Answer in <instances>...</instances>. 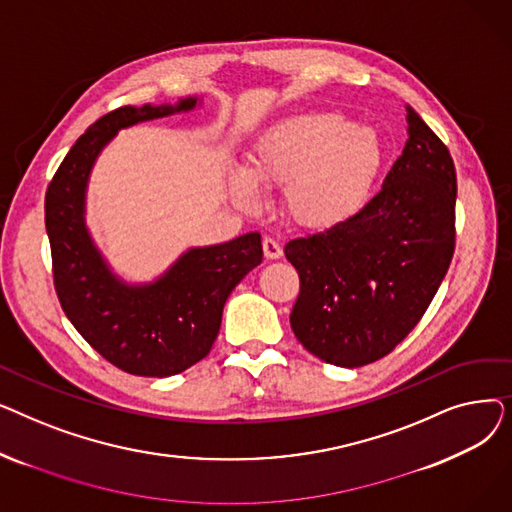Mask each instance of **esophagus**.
Returning <instances> with one entry per match:
<instances>
[{"mask_svg": "<svg viewBox=\"0 0 512 512\" xmlns=\"http://www.w3.org/2000/svg\"><path fill=\"white\" fill-rule=\"evenodd\" d=\"M263 255H265L267 259H278V257H282V247L278 245V240H274V238H270V236H265V238H263Z\"/></svg>", "mask_w": 512, "mask_h": 512, "instance_id": "34e87169", "label": "esophagus"}]
</instances>
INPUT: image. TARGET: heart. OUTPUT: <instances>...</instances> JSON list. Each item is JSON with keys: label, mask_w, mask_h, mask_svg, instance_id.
<instances>
[{"label": "heart", "mask_w": 512, "mask_h": 512, "mask_svg": "<svg viewBox=\"0 0 512 512\" xmlns=\"http://www.w3.org/2000/svg\"><path fill=\"white\" fill-rule=\"evenodd\" d=\"M375 132L336 112L286 118L267 130L249 155L247 170L230 176L236 201L255 207L257 184L286 186V207L309 228H330L367 203L382 170Z\"/></svg>", "instance_id": "heart-1"}]
</instances>
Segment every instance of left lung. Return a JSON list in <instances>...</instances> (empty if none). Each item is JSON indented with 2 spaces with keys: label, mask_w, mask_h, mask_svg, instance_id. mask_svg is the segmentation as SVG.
Returning <instances> with one entry per match:
<instances>
[{
  "label": "left lung",
  "mask_w": 512,
  "mask_h": 512,
  "mask_svg": "<svg viewBox=\"0 0 512 512\" xmlns=\"http://www.w3.org/2000/svg\"><path fill=\"white\" fill-rule=\"evenodd\" d=\"M409 139L359 213L284 247L301 292L294 336L321 361L361 367L392 353L427 311L454 253L456 172L409 107Z\"/></svg>",
  "instance_id": "obj_1"
}]
</instances>
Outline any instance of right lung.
Instances as JSON below:
<instances>
[{"label": "right lung", "mask_w": 512, "mask_h": 512, "mask_svg": "<svg viewBox=\"0 0 512 512\" xmlns=\"http://www.w3.org/2000/svg\"><path fill=\"white\" fill-rule=\"evenodd\" d=\"M176 105H124L87 128L53 174L45 193V230L53 286L72 326L118 369L168 378L209 355L234 286L263 259L261 234L186 251L151 284L128 286L110 272L85 226V193L99 151L120 128L188 112Z\"/></svg>", "instance_id": "add662e5"}]
</instances>
